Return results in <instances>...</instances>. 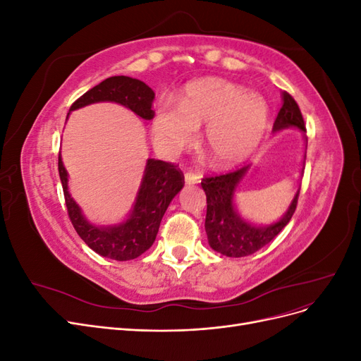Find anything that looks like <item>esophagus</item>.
Listing matches in <instances>:
<instances>
[{
  "instance_id": "34e87169",
  "label": "esophagus",
  "mask_w": 361,
  "mask_h": 361,
  "mask_svg": "<svg viewBox=\"0 0 361 361\" xmlns=\"http://www.w3.org/2000/svg\"><path fill=\"white\" fill-rule=\"evenodd\" d=\"M185 183L187 185H195V183H200V176L195 173H185Z\"/></svg>"
}]
</instances>
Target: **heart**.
Wrapping results in <instances>:
<instances>
[{
  "label": "heart",
  "mask_w": 361,
  "mask_h": 361,
  "mask_svg": "<svg viewBox=\"0 0 361 361\" xmlns=\"http://www.w3.org/2000/svg\"><path fill=\"white\" fill-rule=\"evenodd\" d=\"M269 105L262 94L220 78H204L185 87L178 105H157L152 135L157 147L174 155L188 147L197 129L203 149L215 169H233L247 161L269 126Z\"/></svg>",
  "instance_id": "1"
}]
</instances>
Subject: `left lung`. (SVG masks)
<instances>
[{"instance_id":"left-lung-1","label":"left lung","mask_w":361,"mask_h":361,"mask_svg":"<svg viewBox=\"0 0 361 361\" xmlns=\"http://www.w3.org/2000/svg\"><path fill=\"white\" fill-rule=\"evenodd\" d=\"M289 128L300 129L304 141H307L304 120L298 104L293 101V97L289 93L281 92V108L277 114L274 126H272V133L277 134L280 130ZM305 149H307V146H305ZM250 169L251 166L248 164V166L233 173L204 178L202 180V188L206 194L207 203L204 221L207 243H209L214 251L227 257L250 256L256 253L262 247L269 244L286 227L295 209H297L300 188L295 192L288 211L274 223L255 224L241 216L235 204V195Z\"/></svg>"}]
</instances>
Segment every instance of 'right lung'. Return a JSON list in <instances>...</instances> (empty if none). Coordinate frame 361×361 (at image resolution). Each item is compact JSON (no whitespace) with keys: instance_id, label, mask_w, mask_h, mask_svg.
I'll return each mask as SVG.
<instances>
[{"instance_id":"add662e5","label":"right lung","mask_w":361,"mask_h":361,"mask_svg":"<svg viewBox=\"0 0 361 361\" xmlns=\"http://www.w3.org/2000/svg\"><path fill=\"white\" fill-rule=\"evenodd\" d=\"M154 97L155 93L147 84L120 75L94 85L72 104L69 111L97 102H114L128 108L140 118L150 120L154 118ZM59 173L69 218L76 233L97 255L120 262L135 259L152 247L170 202L183 188L180 170L173 164L149 158L134 204L125 220L116 224L97 226L87 220L80 204L72 199L68 185L69 174L64 169L61 154L59 155Z\"/></svg>"}]
</instances>
